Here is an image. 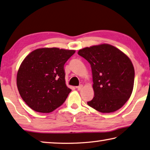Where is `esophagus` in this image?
I'll list each match as a JSON object with an SVG mask.
<instances>
[{"label":"esophagus","mask_w":150,"mask_h":150,"mask_svg":"<svg viewBox=\"0 0 150 150\" xmlns=\"http://www.w3.org/2000/svg\"><path fill=\"white\" fill-rule=\"evenodd\" d=\"M76 88H77L78 91H81V90L83 88V85H82V84H81V85H79V86H77V87H76Z\"/></svg>","instance_id":"esophagus-1"}]
</instances>
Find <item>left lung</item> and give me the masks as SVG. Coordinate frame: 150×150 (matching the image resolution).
<instances>
[{
  "label": "left lung",
  "instance_id": "left-lung-1",
  "mask_svg": "<svg viewBox=\"0 0 150 150\" xmlns=\"http://www.w3.org/2000/svg\"><path fill=\"white\" fill-rule=\"evenodd\" d=\"M78 54L91 64L93 99L88 105L101 113H111L125 105L131 96L134 69L130 58L109 44L86 47Z\"/></svg>",
  "mask_w": 150,
  "mask_h": 150
}]
</instances>
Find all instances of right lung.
Returning a JSON list of instances; mask_svg holds the SVG:
<instances>
[{"instance_id":"obj_1","label":"right lung","mask_w":150,"mask_h":150,"mask_svg":"<svg viewBox=\"0 0 150 150\" xmlns=\"http://www.w3.org/2000/svg\"><path fill=\"white\" fill-rule=\"evenodd\" d=\"M74 50L42 48L21 62L16 83L21 98L30 108L50 113L63 104L71 90L66 86L64 64Z\"/></svg>"}]
</instances>
